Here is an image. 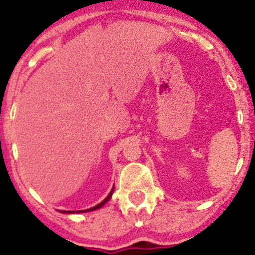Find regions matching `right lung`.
<instances>
[{"instance_id":"obj_1","label":"right lung","mask_w":255,"mask_h":255,"mask_svg":"<svg viewBox=\"0 0 255 255\" xmlns=\"http://www.w3.org/2000/svg\"><path fill=\"white\" fill-rule=\"evenodd\" d=\"M113 192H114V188L111 189V192L109 193V195H108L107 198L104 199L103 201H102V203H99L98 205H96V206H93V207H91V209H87V210H83V211H78V212H89V211H93V210H97V209H99V207H102L103 206V205L105 204V203H108V200H109V199L111 198V195H113ZM63 213H66V211H62ZM68 213H72L71 211H68ZM74 213V212H73Z\"/></svg>"}]
</instances>
